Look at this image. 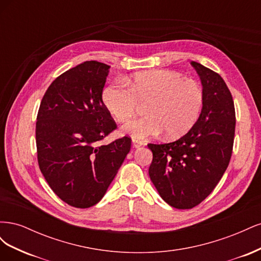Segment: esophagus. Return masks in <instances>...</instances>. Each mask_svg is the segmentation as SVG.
Listing matches in <instances>:
<instances>
[{"instance_id": "1", "label": "esophagus", "mask_w": 261, "mask_h": 261, "mask_svg": "<svg viewBox=\"0 0 261 261\" xmlns=\"http://www.w3.org/2000/svg\"><path fill=\"white\" fill-rule=\"evenodd\" d=\"M132 144H133V147H134V148H139V147H141V146H144V141L137 140V139H133V140H132Z\"/></svg>"}]
</instances>
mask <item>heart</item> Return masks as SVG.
I'll return each mask as SVG.
<instances>
[{
  "instance_id": "obj_1",
  "label": "heart",
  "mask_w": 261,
  "mask_h": 261,
  "mask_svg": "<svg viewBox=\"0 0 261 261\" xmlns=\"http://www.w3.org/2000/svg\"><path fill=\"white\" fill-rule=\"evenodd\" d=\"M128 86L116 83L105 89L102 101L118 122H125L136 113L138 103H147L144 117L126 123L122 132L135 139L184 136L198 121L203 107L202 87L185 80L172 70L141 72L128 81Z\"/></svg>"
}]
</instances>
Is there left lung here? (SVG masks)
Returning a JSON list of instances; mask_svg holds the SVG:
<instances>
[{
    "mask_svg": "<svg viewBox=\"0 0 261 261\" xmlns=\"http://www.w3.org/2000/svg\"><path fill=\"white\" fill-rule=\"evenodd\" d=\"M203 107L198 121L183 137L169 144H149V176L161 198L176 209H191L211 194L232 155L235 109L223 78L197 62Z\"/></svg>",
    "mask_w": 261,
    "mask_h": 261,
    "instance_id": "8db88e82",
    "label": "left lung"
}]
</instances>
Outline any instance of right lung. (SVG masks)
<instances>
[{
	"mask_svg": "<svg viewBox=\"0 0 261 261\" xmlns=\"http://www.w3.org/2000/svg\"><path fill=\"white\" fill-rule=\"evenodd\" d=\"M110 66L86 61L50 85L36 123L38 163L55 195L75 208H89L107 193L130 138L99 141L116 128L102 101Z\"/></svg>",
	"mask_w": 261,
	"mask_h": 261,
	"instance_id": "right-lung-1",
	"label": "right lung"
}]
</instances>
